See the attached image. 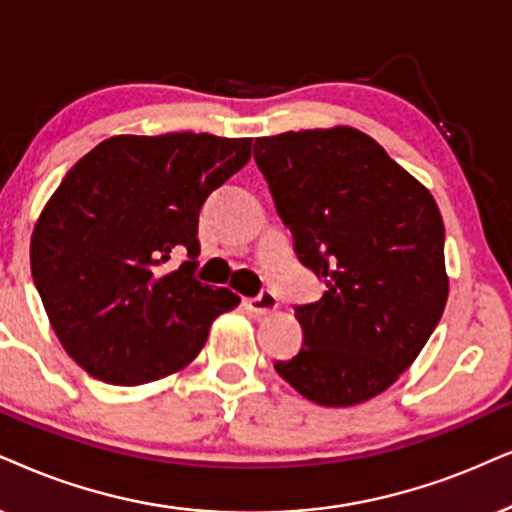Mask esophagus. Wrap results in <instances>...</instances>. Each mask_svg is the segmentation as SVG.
Masks as SVG:
<instances>
[{"instance_id": "esophagus-1", "label": "esophagus", "mask_w": 512, "mask_h": 512, "mask_svg": "<svg viewBox=\"0 0 512 512\" xmlns=\"http://www.w3.org/2000/svg\"><path fill=\"white\" fill-rule=\"evenodd\" d=\"M245 309H248L250 314L255 316H267V314H274L278 309V297L274 293H269V290H264L257 297H250V300H245Z\"/></svg>"}]
</instances>
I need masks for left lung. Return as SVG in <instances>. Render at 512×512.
<instances>
[{
    "label": "left lung",
    "instance_id": "8db88e82",
    "mask_svg": "<svg viewBox=\"0 0 512 512\" xmlns=\"http://www.w3.org/2000/svg\"><path fill=\"white\" fill-rule=\"evenodd\" d=\"M293 250L326 278L295 307L304 342L274 368L302 397L345 409L383 394L442 319L449 276L432 193L354 127L302 129L255 141Z\"/></svg>",
    "mask_w": 512,
    "mask_h": 512
}]
</instances>
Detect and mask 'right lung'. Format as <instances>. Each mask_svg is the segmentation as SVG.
<instances>
[{"instance_id":"right-lung-1","label":"right lung","mask_w":512,"mask_h":512,"mask_svg":"<svg viewBox=\"0 0 512 512\" xmlns=\"http://www.w3.org/2000/svg\"><path fill=\"white\" fill-rule=\"evenodd\" d=\"M250 153L252 139L118 134L70 167L32 229L30 269L77 366L134 387L198 357L212 321L241 302L193 278L198 215ZM174 249L190 260L167 272Z\"/></svg>"}]
</instances>
